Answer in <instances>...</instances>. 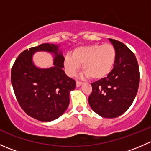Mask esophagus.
Masks as SVG:
<instances>
[{"instance_id":"1","label":"esophagus","mask_w":151,"mask_h":151,"mask_svg":"<svg viewBox=\"0 0 151 151\" xmlns=\"http://www.w3.org/2000/svg\"><path fill=\"white\" fill-rule=\"evenodd\" d=\"M82 85H83V82L77 81V88H79V87H80Z\"/></svg>"}]
</instances>
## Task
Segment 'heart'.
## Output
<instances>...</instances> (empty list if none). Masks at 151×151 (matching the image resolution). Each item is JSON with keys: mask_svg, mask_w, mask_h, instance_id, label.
I'll use <instances>...</instances> for the list:
<instances>
[{"mask_svg": "<svg viewBox=\"0 0 151 151\" xmlns=\"http://www.w3.org/2000/svg\"><path fill=\"white\" fill-rule=\"evenodd\" d=\"M116 60V52L110 44H93L77 47L72 55L64 58V66L69 76H74L83 65V70L93 80H101L112 71Z\"/></svg>", "mask_w": 151, "mask_h": 151, "instance_id": "1", "label": "heart"}]
</instances>
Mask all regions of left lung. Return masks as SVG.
<instances>
[{
	"label": "left lung",
	"mask_w": 151,
	"mask_h": 151,
	"mask_svg": "<svg viewBox=\"0 0 151 151\" xmlns=\"http://www.w3.org/2000/svg\"><path fill=\"white\" fill-rule=\"evenodd\" d=\"M115 47L116 60L107 77L92 85L88 97L91 109L106 118L124 113L133 103L139 84V70L134 54L124 44L109 39Z\"/></svg>",
	"instance_id": "left-lung-1"
}]
</instances>
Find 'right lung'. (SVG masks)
<instances>
[{"mask_svg": "<svg viewBox=\"0 0 151 151\" xmlns=\"http://www.w3.org/2000/svg\"><path fill=\"white\" fill-rule=\"evenodd\" d=\"M59 47L45 43L25 50L12 66L11 80L18 103L38 121L49 122L61 116L69 104L70 92L76 88L75 80L63 70L64 57ZM40 51L54 55V66L42 69L33 63V54Z\"/></svg>", "mask_w": 151, "mask_h": 151, "instance_id": "right-lung-1", "label": "right lung"}]
</instances>
